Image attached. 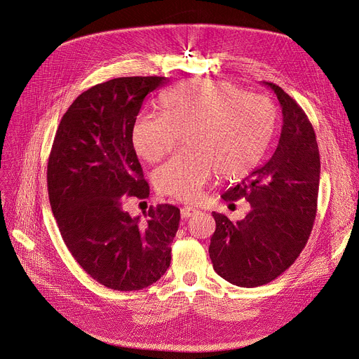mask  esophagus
Here are the masks:
<instances>
[{
    "label": "esophagus",
    "mask_w": 359,
    "mask_h": 359,
    "mask_svg": "<svg viewBox=\"0 0 359 359\" xmlns=\"http://www.w3.org/2000/svg\"><path fill=\"white\" fill-rule=\"evenodd\" d=\"M201 210H198L196 208H193V206H183L182 209H180V213H182V217L183 219H187V217H190V216H193V215H198Z\"/></svg>",
    "instance_id": "1"
}]
</instances>
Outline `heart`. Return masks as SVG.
Returning <instances> with one entry per match:
<instances>
[{
	"label": "heart",
	"mask_w": 359,
	"mask_h": 359,
	"mask_svg": "<svg viewBox=\"0 0 359 359\" xmlns=\"http://www.w3.org/2000/svg\"><path fill=\"white\" fill-rule=\"evenodd\" d=\"M160 114H140L132 143L146 161H158L184 135L186 150L154 172L158 191L196 201L215 169L222 177L248 173L265 153L275 130V109L264 95L229 81L184 80L160 95Z\"/></svg>",
	"instance_id": "b5f03b06"
}]
</instances>
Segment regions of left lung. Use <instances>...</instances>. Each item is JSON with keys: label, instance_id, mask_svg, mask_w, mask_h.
Instances as JSON below:
<instances>
[{"label": "left lung", "instance_id": "obj_1", "mask_svg": "<svg viewBox=\"0 0 359 359\" xmlns=\"http://www.w3.org/2000/svg\"><path fill=\"white\" fill-rule=\"evenodd\" d=\"M276 94L283 126L278 147L264 166L222 199H246L250 210L232 222L213 212L216 229L209 255L215 272L242 287L269 283L295 262L313 227L320 160L313 127L301 106L279 86L264 81Z\"/></svg>", "mask_w": 359, "mask_h": 359}]
</instances>
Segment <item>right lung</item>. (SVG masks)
Wrapping results in <instances>:
<instances>
[{
	"label": "right lung",
	"mask_w": 359,
	"mask_h": 359,
	"mask_svg": "<svg viewBox=\"0 0 359 359\" xmlns=\"http://www.w3.org/2000/svg\"><path fill=\"white\" fill-rule=\"evenodd\" d=\"M166 77H118L81 93L62 116L47 165V187L61 238L77 264L114 290L158 280L172 259L180 210L158 205L132 217L126 202L147 199L132 128L147 94Z\"/></svg>",
	"instance_id": "right-lung-1"
}]
</instances>
